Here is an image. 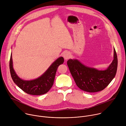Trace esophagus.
Wrapping results in <instances>:
<instances>
[{
    "label": "esophagus",
    "instance_id": "obj_1",
    "mask_svg": "<svg viewBox=\"0 0 126 126\" xmlns=\"http://www.w3.org/2000/svg\"><path fill=\"white\" fill-rule=\"evenodd\" d=\"M70 56H71V54L69 52H65L63 54V57L66 60L68 59L70 57Z\"/></svg>",
    "mask_w": 126,
    "mask_h": 126
}]
</instances>
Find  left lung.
I'll list each match as a JSON object with an SVG mask.
<instances>
[{
    "mask_svg": "<svg viewBox=\"0 0 126 126\" xmlns=\"http://www.w3.org/2000/svg\"><path fill=\"white\" fill-rule=\"evenodd\" d=\"M114 59L105 70L87 66L77 59H69L67 65L77 86L87 92H97L104 90L115 77L117 70L118 58L114 49Z\"/></svg>",
    "mask_w": 126,
    "mask_h": 126,
    "instance_id": "obj_1",
    "label": "left lung"
}]
</instances>
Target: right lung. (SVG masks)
<instances>
[{
  "label": "right lung",
  "instance_id": "1",
  "mask_svg": "<svg viewBox=\"0 0 126 126\" xmlns=\"http://www.w3.org/2000/svg\"><path fill=\"white\" fill-rule=\"evenodd\" d=\"M64 59L60 57L54 62L39 77L32 80H24L16 74L13 68L11 54L9 68L13 82L25 93L32 95H41L47 93L52 87L58 66L63 64Z\"/></svg>",
  "mask_w": 126,
  "mask_h": 126
}]
</instances>
